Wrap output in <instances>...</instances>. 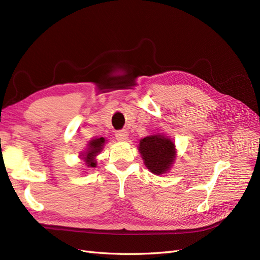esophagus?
<instances>
[{
    "label": "esophagus",
    "mask_w": 260,
    "mask_h": 260,
    "mask_svg": "<svg viewBox=\"0 0 260 260\" xmlns=\"http://www.w3.org/2000/svg\"><path fill=\"white\" fill-rule=\"evenodd\" d=\"M115 136H116V139H117L118 141H121V142H123V141H127V140H128V137H129L128 132L125 131V130L117 131Z\"/></svg>",
    "instance_id": "34e87169"
}]
</instances>
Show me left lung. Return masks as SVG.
Wrapping results in <instances>:
<instances>
[{"label":"left lung","mask_w":260,"mask_h":260,"mask_svg":"<svg viewBox=\"0 0 260 260\" xmlns=\"http://www.w3.org/2000/svg\"><path fill=\"white\" fill-rule=\"evenodd\" d=\"M139 152L147 169L157 176L167 172L176 159L175 143L160 133L141 139Z\"/></svg>","instance_id":"1"}]
</instances>
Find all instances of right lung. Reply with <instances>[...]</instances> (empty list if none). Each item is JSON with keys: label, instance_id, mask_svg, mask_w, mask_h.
I'll list each match as a JSON object with an SVG mask.
<instances>
[{"label": "right lung", "instance_id": "add662e5", "mask_svg": "<svg viewBox=\"0 0 260 260\" xmlns=\"http://www.w3.org/2000/svg\"><path fill=\"white\" fill-rule=\"evenodd\" d=\"M105 144V139L104 138H99V139H93L91 140L89 144H88V148L86 151L80 155L83 156L82 158L85 161V165L88 167H96V160L95 157L96 155H99V153L103 149V146Z\"/></svg>", "mask_w": 260, "mask_h": 260}]
</instances>
